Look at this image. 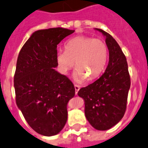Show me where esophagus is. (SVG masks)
Here are the masks:
<instances>
[{
  "instance_id": "34e87169",
  "label": "esophagus",
  "mask_w": 148,
  "mask_h": 148,
  "mask_svg": "<svg viewBox=\"0 0 148 148\" xmlns=\"http://www.w3.org/2000/svg\"><path fill=\"white\" fill-rule=\"evenodd\" d=\"M74 88H75V95H77V93L79 90V86L77 85H74Z\"/></svg>"
}]
</instances>
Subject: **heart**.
I'll list each match as a JSON object with an SVG mask.
<instances>
[{
  "instance_id": "b5f03b06",
  "label": "heart",
  "mask_w": 148,
  "mask_h": 148,
  "mask_svg": "<svg viewBox=\"0 0 148 148\" xmlns=\"http://www.w3.org/2000/svg\"><path fill=\"white\" fill-rule=\"evenodd\" d=\"M108 59V48L102 40L86 36H79L69 40L65 51L56 54V62L62 74H67L74 66V79L82 83L99 77L103 71Z\"/></svg>"
}]
</instances>
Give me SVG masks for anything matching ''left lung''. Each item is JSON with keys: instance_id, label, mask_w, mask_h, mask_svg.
Returning a JSON list of instances; mask_svg holds the SVG:
<instances>
[{"instance_id": "1", "label": "left lung", "mask_w": 148, "mask_h": 148, "mask_svg": "<svg viewBox=\"0 0 148 148\" xmlns=\"http://www.w3.org/2000/svg\"><path fill=\"white\" fill-rule=\"evenodd\" d=\"M95 30L106 38L108 66L97 80L81 88L78 96L85 101V117L90 124L97 130L106 131L123 117L131 81L126 58L118 42L104 30Z\"/></svg>"}]
</instances>
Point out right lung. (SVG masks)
<instances>
[{
  "label": "right lung",
  "mask_w": 148,
  "mask_h": 148,
  "mask_svg": "<svg viewBox=\"0 0 148 148\" xmlns=\"http://www.w3.org/2000/svg\"><path fill=\"white\" fill-rule=\"evenodd\" d=\"M74 32L63 27L36 30L18 55L14 78L16 105L28 125L44 136L63 129L67 103L75 94L71 81L55 69L57 45Z\"/></svg>",
  "instance_id": "add662e5"
}]
</instances>
